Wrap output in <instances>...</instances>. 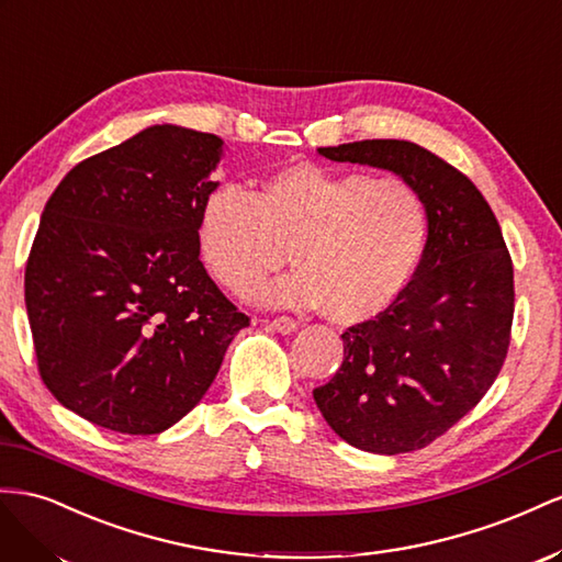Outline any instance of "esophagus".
<instances>
[{"label": "esophagus", "instance_id": "esophagus-1", "mask_svg": "<svg viewBox=\"0 0 562 562\" xmlns=\"http://www.w3.org/2000/svg\"><path fill=\"white\" fill-rule=\"evenodd\" d=\"M268 327H272V329L280 331V334H292V331H296V327H299V325H296V319H292V317L282 315V317L270 319Z\"/></svg>", "mask_w": 562, "mask_h": 562}]
</instances>
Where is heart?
<instances>
[{
    "instance_id": "obj_1",
    "label": "heart",
    "mask_w": 562,
    "mask_h": 562,
    "mask_svg": "<svg viewBox=\"0 0 562 562\" xmlns=\"http://www.w3.org/2000/svg\"><path fill=\"white\" fill-rule=\"evenodd\" d=\"M428 239L424 198L395 176L296 162L266 176L251 195L214 186L198 212L204 266L233 294H249L286 259L290 276L251 299L276 308H317L358 325L403 294Z\"/></svg>"
}]
</instances>
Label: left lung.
I'll list each match as a JSON object with an SVG mask.
<instances>
[{
	"label": "left lung",
	"instance_id": "left-lung-1",
	"mask_svg": "<svg viewBox=\"0 0 562 562\" xmlns=\"http://www.w3.org/2000/svg\"><path fill=\"white\" fill-rule=\"evenodd\" d=\"M317 153L393 171L428 210L412 282L386 311L341 334L339 372L313 391L331 430L358 450H422L467 416L502 372L513 263L499 221L467 176L416 143L372 138Z\"/></svg>",
	"mask_w": 562,
	"mask_h": 562
}]
</instances>
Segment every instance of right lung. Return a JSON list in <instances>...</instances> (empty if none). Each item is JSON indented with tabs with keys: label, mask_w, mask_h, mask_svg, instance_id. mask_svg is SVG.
I'll list each match as a JSON object with an SVG mask.
<instances>
[{
	"label": "right lung",
	"mask_w": 562,
	"mask_h": 562,
	"mask_svg": "<svg viewBox=\"0 0 562 562\" xmlns=\"http://www.w3.org/2000/svg\"><path fill=\"white\" fill-rule=\"evenodd\" d=\"M223 150L214 134L155 124L79 162L44 206L25 268L40 374L95 426L153 436L181 422L249 325L198 247Z\"/></svg>",
	"instance_id": "add662e5"
}]
</instances>
